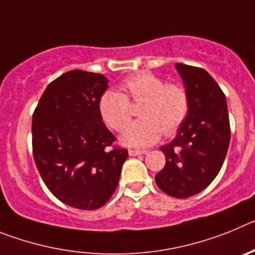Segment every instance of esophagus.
I'll use <instances>...</instances> for the list:
<instances>
[{"label":"esophagus","mask_w":255,"mask_h":255,"mask_svg":"<svg viewBox=\"0 0 255 255\" xmlns=\"http://www.w3.org/2000/svg\"><path fill=\"white\" fill-rule=\"evenodd\" d=\"M145 153H148L147 149H129L130 155H140L145 154Z\"/></svg>","instance_id":"34e87169"}]
</instances>
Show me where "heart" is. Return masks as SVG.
I'll return each instance as SVG.
<instances>
[{
	"label": "heart",
	"instance_id": "b5f03b06",
	"mask_svg": "<svg viewBox=\"0 0 255 255\" xmlns=\"http://www.w3.org/2000/svg\"><path fill=\"white\" fill-rule=\"evenodd\" d=\"M121 91L105 92L98 108L108 128L120 132L131 121V105L142 103L138 112L141 119L124 132L126 145L148 147L161 138L162 132L170 136L185 123L190 107L185 85L167 83L152 73H136L124 79Z\"/></svg>",
	"mask_w": 255,
	"mask_h": 255
}]
</instances>
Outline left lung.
<instances>
[{
  "instance_id": "left-lung-1",
  "label": "left lung",
  "mask_w": 255,
  "mask_h": 255,
  "mask_svg": "<svg viewBox=\"0 0 255 255\" xmlns=\"http://www.w3.org/2000/svg\"><path fill=\"white\" fill-rule=\"evenodd\" d=\"M190 98L185 123L176 138L161 148L164 167L155 182L170 197H193L207 188L220 172L230 143L226 97L202 67L176 64Z\"/></svg>"
}]
</instances>
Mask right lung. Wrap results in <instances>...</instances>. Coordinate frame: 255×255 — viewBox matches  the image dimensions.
<instances>
[{"label": "right lung", "mask_w": 255, "mask_h": 255, "mask_svg": "<svg viewBox=\"0 0 255 255\" xmlns=\"http://www.w3.org/2000/svg\"><path fill=\"white\" fill-rule=\"evenodd\" d=\"M107 82L102 74L67 71L49 83L33 114L31 145L42 180L58 200L83 211L107 203L128 158L98 108Z\"/></svg>", "instance_id": "add662e5"}]
</instances>
